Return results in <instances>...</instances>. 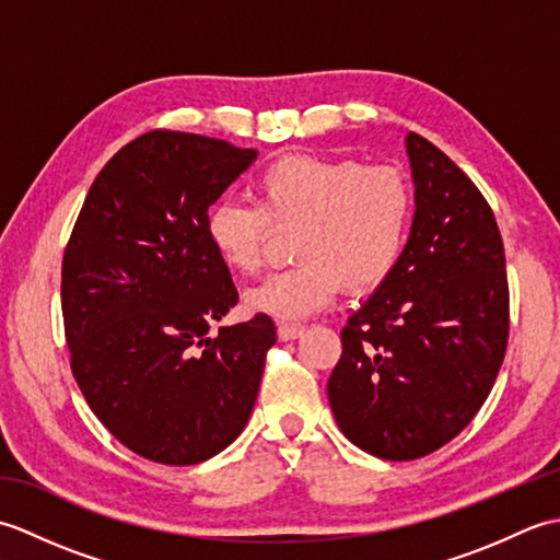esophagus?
Wrapping results in <instances>:
<instances>
[{
	"label": "esophagus",
	"mask_w": 560,
	"mask_h": 560,
	"mask_svg": "<svg viewBox=\"0 0 560 560\" xmlns=\"http://www.w3.org/2000/svg\"><path fill=\"white\" fill-rule=\"evenodd\" d=\"M303 325H287V323H281L279 327H277V335H279V339L281 341H291V339H299L301 335H303Z\"/></svg>",
	"instance_id": "34e87169"
}]
</instances>
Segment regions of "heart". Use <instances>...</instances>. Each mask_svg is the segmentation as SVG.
Listing matches in <instances>:
<instances>
[{"mask_svg": "<svg viewBox=\"0 0 560 560\" xmlns=\"http://www.w3.org/2000/svg\"><path fill=\"white\" fill-rule=\"evenodd\" d=\"M411 213V185L392 165L287 156L259 173L257 205L219 199L205 229L221 265L249 277L261 265L271 225H299V265L245 293L249 313L295 323L323 311L343 283L351 291L383 283L407 245Z\"/></svg>", "mask_w": 560, "mask_h": 560, "instance_id": "obj_1", "label": "heart"}]
</instances>
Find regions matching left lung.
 Listing matches in <instances>:
<instances>
[{
  "mask_svg": "<svg viewBox=\"0 0 560 560\" xmlns=\"http://www.w3.org/2000/svg\"><path fill=\"white\" fill-rule=\"evenodd\" d=\"M413 221L395 271L341 329L327 397L337 425L380 459L431 455L489 397L508 343V277L489 201L409 132Z\"/></svg>",
  "mask_w": 560,
  "mask_h": 560,
  "instance_id": "obj_1",
  "label": "left lung"
}]
</instances>
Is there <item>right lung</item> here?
Returning <instances> with one entry per match:
<instances>
[{
  "instance_id": "right-lung-1",
  "label": "right lung",
  "mask_w": 560,
  "mask_h": 560,
  "mask_svg": "<svg viewBox=\"0 0 560 560\" xmlns=\"http://www.w3.org/2000/svg\"><path fill=\"white\" fill-rule=\"evenodd\" d=\"M255 149L199 135L129 141L93 180L62 261L71 373L101 423L151 462L199 464L253 413L271 317L211 325L237 303L207 213Z\"/></svg>"
}]
</instances>
